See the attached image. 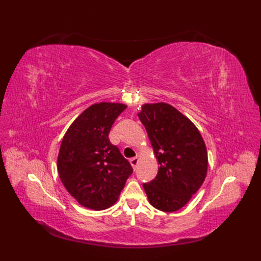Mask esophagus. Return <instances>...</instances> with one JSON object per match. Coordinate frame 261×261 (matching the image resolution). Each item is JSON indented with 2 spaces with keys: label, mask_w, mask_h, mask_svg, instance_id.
<instances>
[{
  "label": "esophagus",
  "mask_w": 261,
  "mask_h": 261,
  "mask_svg": "<svg viewBox=\"0 0 261 261\" xmlns=\"http://www.w3.org/2000/svg\"><path fill=\"white\" fill-rule=\"evenodd\" d=\"M130 164H131V166H132V168L135 170L136 169V166H138V164H139V158H132V159H130Z\"/></svg>",
  "instance_id": "esophagus-1"
}]
</instances>
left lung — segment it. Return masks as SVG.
Returning a JSON list of instances; mask_svg holds the SVG:
<instances>
[{"mask_svg":"<svg viewBox=\"0 0 261 261\" xmlns=\"http://www.w3.org/2000/svg\"><path fill=\"white\" fill-rule=\"evenodd\" d=\"M139 117L160 165L154 180L143 184L149 203L162 212H175L205 180L208 165L205 143L194 123L168 103L144 105Z\"/></svg>","mask_w":261,"mask_h":261,"instance_id":"8db88e82","label":"left lung"}]
</instances>
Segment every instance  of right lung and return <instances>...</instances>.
<instances>
[{
    "instance_id": "right-lung-1",
    "label": "right lung",
    "mask_w": 261,
    "mask_h": 261,
    "mask_svg": "<svg viewBox=\"0 0 261 261\" xmlns=\"http://www.w3.org/2000/svg\"><path fill=\"white\" fill-rule=\"evenodd\" d=\"M127 108L99 102L85 110L63 136L58 154V173L66 190L82 206L100 211L114 204L133 172L109 133Z\"/></svg>"
}]
</instances>
